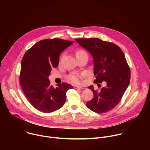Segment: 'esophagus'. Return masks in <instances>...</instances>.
<instances>
[{
    "label": "esophagus",
    "mask_w": 150,
    "mask_h": 150,
    "mask_svg": "<svg viewBox=\"0 0 150 150\" xmlns=\"http://www.w3.org/2000/svg\"><path fill=\"white\" fill-rule=\"evenodd\" d=\"M75 89L76 90H82L83 88L82 87H79V86H76V85H75V86H74V87Z\"/></svg>",
    "instance_id": "obj_1"
}]
</instances>
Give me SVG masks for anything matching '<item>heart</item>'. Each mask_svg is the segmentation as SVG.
Instances as JSON below:
<instances>
[{"label": "heart", "mask_w": 150, "mask_h": 150, "mask_svg": "<svg viewBox=\"0 0 150 150\" xmlns=\"http://www.w3.org/2000/svg\"><path fill=\"white\" fill-rule=\"evenodd\" d=\"M83 52V51H79ZM82 75L78 73H73L68 76V79L73 83H79L81 82Z\"/></svg>", "instance_id": "heart-1"}]
</instances>
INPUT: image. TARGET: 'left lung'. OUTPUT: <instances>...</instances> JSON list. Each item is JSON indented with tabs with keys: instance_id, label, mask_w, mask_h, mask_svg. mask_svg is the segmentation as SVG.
<instances>
[{
	"instance_id": "left-lung-1",
	"label": "left lung",
	"mask_w": 150,
	"mask_h": 150,
	"mask_svg": "<svg viewBox=\"0 0 150 150\" xmlns=\"http://www.w3.org/2000/svg\"><path fill=\"white\" fill-rule=\"evenodd\" d=\"M75 40L93 57L94 82H105L99 92L93 85L88 87L94 97L87 103V108L97 113L108 112L119 104L130 82L131 71L125 54L117 45L97 38Z\"/></svg>"
}]
</instances>
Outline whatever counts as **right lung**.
Instances as JSON below:
<instances>
[{
	"label": "right lung",
	"instance_id": "add662e5",
	"mask_svg": "<svg viewBox=\"0 0 150 150\" xmlns=\"http://www.w3.org/2000/svg\"><path fill=\"white\" fill-rule=\"evenodd\" d=\"M74 42L59 38L42 40L23 56L19 76L21 86L30 104L38 110L50 113L65 104L66 93L73 87L62 83L54 87L49 76L52 68L57 67L60 53Z\"/></svg>",
	"mask_w": 150,
	"mask_h": 150
}]
</instances>
